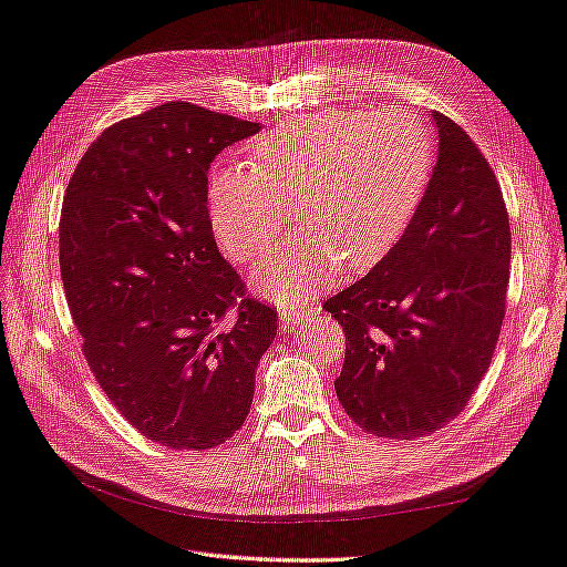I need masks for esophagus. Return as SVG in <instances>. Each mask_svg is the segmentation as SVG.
Here are the masks:
<instances>
[{
	"label": "esophagus",
	"mask_w": 567,
	"mask_h": 567,
	"mask_svg": "<svg viewBox=\"0 0 567 567\" xmlns=\"http://www.w3.org/2000/svg\"><path fill=\"white\" fill-rule=\"evenodd\" d=\"M279 317H281V324L284 327H298V324H302L305 319H308V315H305L298 308H281Z\"/></svg>",
	"instance_id": "1"
}]
</instances>
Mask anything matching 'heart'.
Wrapping results in <instances>:
<instances>
[{
  "label": "heart",
  "mask_w": 567,
  "mask_h": 567,
  "mask_svg": "<svg viewBox=\"0 0 567 567\" xmlns=\"http://www.w3.org/2000/svg\"><path fill=\"white\" fill-rule=\"evenodd\" d=\"M434 143L412 114L324 110L259 135L248 166H224L207 188L212 234L238 265L279 240L288 207L300 236L267 255L252 288L300 308L336 269L372 267L401 238L432 176Z\"/></svg>",
  "instance_id": "obj_1"
}]
</instances>
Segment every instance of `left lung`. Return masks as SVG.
Wrapping results in <instances>:
<instances>
[{
	"instance_id": "8db88e82",
	"label": "left lung",
	"mask_w": 567,
	"mask_h": 567,
	"mask_svg": "<svg viewBox=\"0 0 567 567\" xmlns=\"http://www.w3.org/2000/svg\"><path fill=\"white\" fill-rule=\"evenodd\" d=\"M436 166L379 265L324 302L346 331L336 395L360 430L432 434L463 412L492 364L511 279V224L492 166L439 112Z\"/></svg>"
}]
</instances>
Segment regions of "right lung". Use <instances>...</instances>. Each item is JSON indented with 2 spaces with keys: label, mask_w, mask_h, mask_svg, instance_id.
Segmentation results:
<instances>
[{
  "label": "right lung",
  "mask_w": 567,
  "mask_h": 567,
  "mask_svg": "<svg viewBox=\"0 0 567 567\" xmlns=\"http://www.w3.org/2000/svg\"><path fill=\"white\" fill-rule=\"evenodd\" d=\"M259 124L166 102L106 128L66 186L59 267L83 355L137 432L205 451L246 422L277 310L219 255L207 172Z\"/></svg>",
  "instance_id": "obj_1"
}]
</instances>
